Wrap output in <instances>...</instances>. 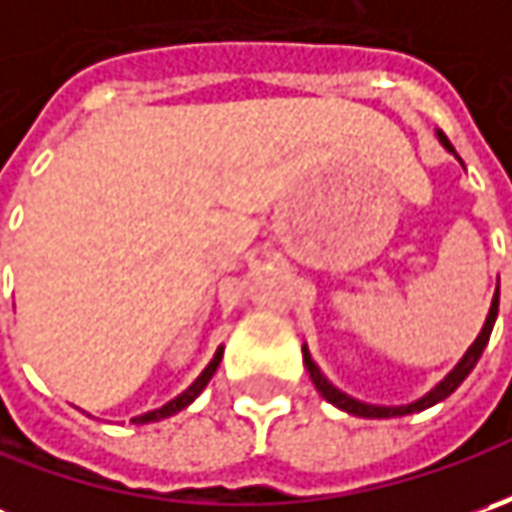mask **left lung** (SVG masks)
<instances>
[{"label":"left lung","mask_w":512,"mask_h":512,"mask_svg":"<svg viewBox=\"0 0 512 512\" xmlns=\"http://www.w3.org/2000/svg\"><path fill=\"white\" fill-rule=\"evenodd\" d=\"M439 136V142H442L444 148L450 150L453 156H456V150H453V145L447 142V136H444L442 130L436 133ZM459 159V156H456ZM496 316H499V285H496V296H493V302H490V313H487V319H484V327L482 333L476 336V342L467 347V353H464L462 359H459V364L444 376L442 382L436 384L433 390H427L422 399H416V402L410 404H396V407H387V404H367V402H359V399H353V396H347L344 390H339L336 384L327 379L325 373L319 370V364L313 362V356H310V350H307V344H302V356H305V367L307 373H310V379H313V384H316V390L325 396L327 402L336 404L339 410H344V413H350V416H362V419H396V416H410V413H422V410H427V407H433V404L444 402L459 384L470 376V370L476 367V362L482 359L484 347H487V342H490V333H493V325H496Z\"/></svg>","instance_id":"8db88e82"}]
</instances>
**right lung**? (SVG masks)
Masks as SVG:
<instances>
[{"label":"right lung","instance_id":"obj_1","mask_svg":"<svg viewBox=\"0 0 512 512\" xmlns=\"http://www.w3.org/2000/svg\"><path fill=\"white\" fill-rule=\"evenodd\" d=\"M222 353H225V347H219L216 353H213V359H210V364H207L205 370L196 376V382L187 387L185 393H179L176 399H170L168 404H162V407H156V410H150V413H142V416H136L133 419V424H150V422H162V419H168V416H173V413H179V410H185L187 404L193 402L202 390L207 387V382L213 379V373H216V367H219V362H222Z\"/></svg>","mask_w":512,"mask_h":512}]
</instances>
